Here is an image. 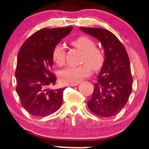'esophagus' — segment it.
Listing matches in <instances>:
<instances>
[{"label":"esophagus","mask_w":149,"mask_h":149,"mask_svg":"<svg viewBox=\"0 0 149 149\" xmlns=\"http://www.w3.org/2000/svg\"><path fill=\"white\" fill-rule=\"evenodd\" d=\"M79 83H75V84H68V87H74V86H77Z\"/></svg>","instance_id":"34e87169"}]
</instances>
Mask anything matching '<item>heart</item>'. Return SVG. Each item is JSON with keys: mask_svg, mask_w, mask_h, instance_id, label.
Here are the masks:
<instances>
[{"mask_svg": "<svg viewBox=\"0 0 149 149\" xmlns=\"http://www.w3.org/2000/svg\"><path fill=\"white\" fill-rule=\"evenodd\" d=\"M75 48L83 51L79 66L67 67L59 73L61 81L67 84L79 83L81 79L91 73L92 69L98 70L104 62V54L101 48L96 47L95 42L87 36H80L70 42ZM54 62L57 65H62L66 59V49L62 45L58 44L54 48L52 53Z\"/></svg>", "mask_w": 149, "mask_h": 149, "instance_id": "b5f03b06", "label": "heart"}]
</instances>
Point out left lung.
<instances>
[{
	"mask_svg": "<svg viewBox=\"0 0 149 149\" xmlns=\"http://www.w3.org/2000/svg\"><path fill=\"white\" fill-rule=\"evenodd\" d=\"M80 29L98 39L105 52L104 65L87 106L99 117L114 116L126 105L132 90L133 79L127 51L116 36L107 29Z\"/></svg>",
	"mask_w": 149,
	"mask_h": 149,
	"instance_id": "1",
	"label": "left lung"
}]
</instances>
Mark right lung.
Returning <instances> with one entry per match:
<instances>
[{"mask_svg": "<svg viewBox=\"0 0 149 149\" xmlns=\"http://www.w3.org/2000/svg\"><path fill=\"white\" fill-rule=\"evenodd\" d=\"M73 29H42L23 42L17 61L16 91L22 106L31 115L45 117L58 110L65 88L48 90L56 84L52 72L54 48Z\"/></svg>", "mask_w": 149, "mask_h": 149, "instance_id": "1", "label": "right lung"}]
</instances>
